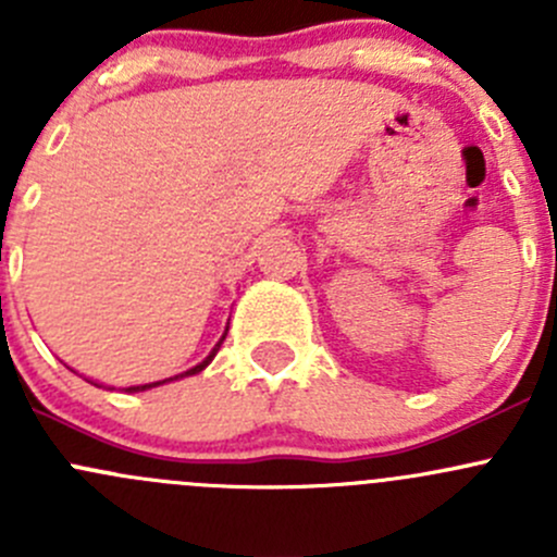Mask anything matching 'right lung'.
Here are the masks:
<instances>
[{"label": "right lung", "instance_id": "right-lung-1", "mask_svg": "<svg viewBox=\"0 0 557 557\" xmlns=\"http://www.w3.org/2000/svg\"><path fill=\"white\" fill-rule=\"evenodd\" d=\"M226 334H228V329H226V331H223V336H221V339H218V345H215V347H212V350H210V356H207V358H205V361H201V363H196V367H190V369H188V372H183V374H174V377H166V380H159V383H148V385H132V387H126V391H128V393L150 391V387H159V385L174 383V380H183V377H194V374L205 372V369H207V367H210V361H212V358H215V352H218V350H221V345H223V339H226ZM94 385H97V383H94Z\"/></svg>", "mask_w": 557, "mask_h": 557}]
</instances>
